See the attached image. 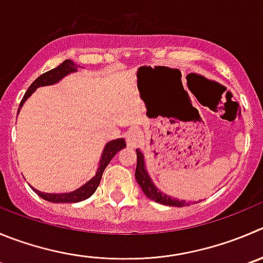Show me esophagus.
<instances>
[{"mask_svg":"<svg viewBox=\"0 0 263 263\" xmlns=\"http://www.w3.org/2000/svg\"><path fill=\"white\" fill-rule=\"evenodd\" d=\"M142 141V134L139 130L132 129L126 134V144L129 147H137Z\"/></svg>","mask_w":263,"mask_h":263,"instance_id":"34e87169","label":"esophagus"}]
</instances>
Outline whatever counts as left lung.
<instances>
[{
    "label": "left lung",
    "instance_id": "obj_1",
    "mask_svg": "<svg viewBox=\"0 0 263 263\" xmlns=\"http://www.w3.org/2000/svg\"><path fill=\"white\" fill-rule=\"evenodd\" d=\"M136 179L138 184L141 186L142 191L144 192L148 199L159 202L162 205H169V206H186L190 202L186 200L174 199L172 196H167L166 194H162L159 191L156 186L154 184L152 179L149 178L148 173L146 171V165H144V156L139 149H137V167H136Z\"/></svg>",
    "mask_w": 263,
    "mask_h": 263
}]
</instances>
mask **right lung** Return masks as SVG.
I'll use <instances>...</instances> for the list:
<instances>
[{"instance_id": "1", "label": "right lung", "mask_w": 263, "mask_h": 263, "mask_svg": "<svg viewBox=\"0 0 263 263\" xmlns=\"http://www.w3.org/2000/svg\"><path fill=\"white\" fill-rule=\"evenodd\" d=\"M76 71H77L76 64H74L72 61H69V59H67V61H64L63 63L59 64L58 67H55L54 69H50V71L45 72V73H42L41 76L37 77V79L32 82L31 86L28 87V90L26 91V94H24L23 99H22V102H21V106H19V108H17V114H19L21 108L23 107L24 102H26L27 99L32 96V92H33L37 87L57 84V82L61 81L64 76H67V74L72 73V72H76ZM125 147H126V143H125V141L122 138L115 139V141L108 142V143L106 144V147H104L103 154H102V156H101V161H99V166H98V171H97L96 176L92 177L90 181H87L84 186H81L80 189L74 190V191L66 192V194H45V192H41V191H39V190H36L34 187H32V190H33V191L36 192L40 197H42V199L46 200V201H50V202H79V201H82V200L87 199V197H90L92 194H94V192H96V190L98 189L99 183H101L102 176H103V172H104V169H106V166L109 164V161L114 159L115 155H116L120 149L125 148Z\"/></svg>"}]
</instances>
